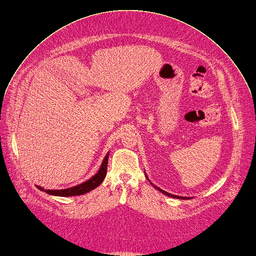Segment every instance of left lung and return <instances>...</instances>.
<instances>
[{"instance_id":"obj_1","label":"left lung","mask_w":256,"mask_h":256,"mask_svg":"<svg viewBox=\"0 0 256 256\" xmlns=\"http://www.w3.org/2000/svg\"><path fill=\"white\" fill-rule=\"evenodd\" d=\"M145 176H146V178L149 180V178H148V176L145 174ZM149 182H150V184H152V186H154V188H156L158 191H160V192H162L163 194H165V195H167V196H169V197H172V198H176V199H191L192 197H184V196H178V195H174V194H171V193H168V192H166V191H164V190H162L161 188H159V187H157V186H155L150 180H149Z\"/></svg>"}]
</instances>
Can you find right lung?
<instances>
[{
	"label": "right lung",
	"instance_id": "add662e5",
	"mask_svg": "<svg viewBox=\"0 0 256 256\" xmlns=\"http://www.w3.org/2000/svg\"><path fill=\"white\" fill-rule=\"evenodd\" d=\"M108 158H109V152L106 154L98 172L91 177L90 179H88L87 181L78 184L76 186L70 187V188H66V189H45L39 185H36V187L38 189H40L41 191H44L50 195H54V196H62V197H70V196H77V195H83L85 193L90 192L91 190L95 189L96 187H98L104 180V178L106 177V173H107V164H108Z\"/></svg>",
	"mask_w": 256,
	"mask_h": 256
}]
</instances>
